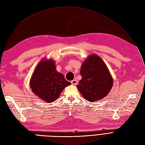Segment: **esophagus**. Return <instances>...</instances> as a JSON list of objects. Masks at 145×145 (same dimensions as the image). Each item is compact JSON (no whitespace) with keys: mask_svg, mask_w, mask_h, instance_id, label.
<instances>
[{"mask_svg":"<svg viewBox=\"0 0 145 145\" xmlns=\"http://www.w3.org/2000/svg\"><path fill=\"white\" fill-rule=\"evenodd\" d=\"M77 80L76 79H74V80H72L71 82V84H73V85H76V84H77Z\"/></svg>","mask_w":145,"mask_h":145,"instance_id":"34e87169","label":"esophagus"}]
</instances>
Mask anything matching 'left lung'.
Instances as JSON below:
<instances>
[{"label": "left lung", "instance_id": "obj_1", "mask_svg": "<svg viewBox=\"0 0 145 145\" xmlns=\"http://www.w3.org/2000/svg\"><path fill=\"white\" fill-rule=\"evenodd\" d=\"M82 77L77 86L87 101L95 102L106 97L113 86V78L103 60L96 54L87 58L81 67Z\"/></svg>", "mask_w": 145, "mask_h": 145}]
</instances>
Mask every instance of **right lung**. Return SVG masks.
<instances>
[{
    "label": "right lung",
    "instance_id": "add662e5",
    "mask_svg": "<svg viewBox=\"0 0 145 145\" xmlns=\"http://www.w3.org/2000/svg\"><path fill=\"white\" fill-rule=\"evenodd\" d=\"M70 84L62 74L56 70L52 60L39 62L30 82L32 92L46 103L56 100L63 89Z\"/></svg>",
    "mask_w": 145,
    "mask_h": 145
}]
</instances>
